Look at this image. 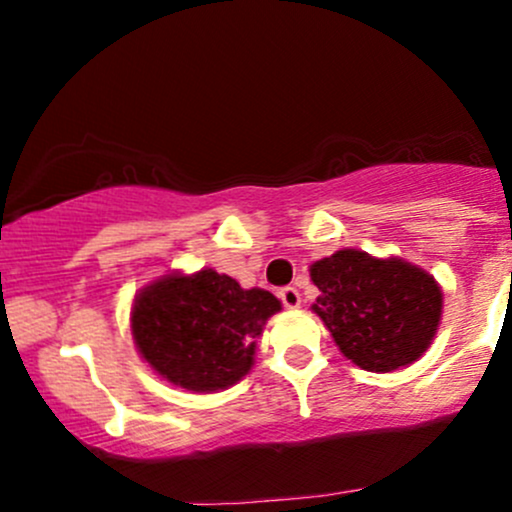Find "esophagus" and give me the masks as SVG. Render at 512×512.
Wrapping results in <instances>:
<instances>
[{
  "label": "esophagus",
  "instance_id": "esophagus-1",
  "mask_svg": "<svg viewBox=\"0 0 512 512\" xmlns=\"http://www.w3.org/2000/svg\"><path fill=\"white\" fill-rule=\"evenodd\" d=\"M280 299H282V304H285L287 309H297L299 304H302V297H299V292L294 287H282L280 289Z\"/></svg>",
  "mask_w": 512,
  "mask_h": 512
}]
</instances>
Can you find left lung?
<instances>
[{
    "label": "left lung",
    "instance_id": "obj_1",
    "mask_svg": "<svg viewBox=\"0 0 512 512\" xmlns=\"http://www.w3.org/2000/svg\"><path fill=\"white\" fill-rule=\"evenodd\" d=\"M319 287L314 314L339 352L366 371H396L431 347L443 292L421 267L361 250H339L309 267Z\"/></svg>",
    "mask_w": 512,
    "mask_h": 512
}]
</instances>
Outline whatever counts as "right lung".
I'll list each match as a JSON object with an SVG mask.
<instances>
[{"label": "right lung", "instance_id": "add662e5", "mask_svg": "<svg viewBox=\"0 0 512 512\" xmlns=\"http://www.w3.org/2000/svg\"><path fill=\"white\" fill-rule=\"evenodd\" d=\"M282 304L267 289H242L215 270L170 272L136 294L131 334L156 374L210 394L237 384L255 364V339Z\"/></svg>", "mask_w": 512, "mask_h": 512}]
</instances>
